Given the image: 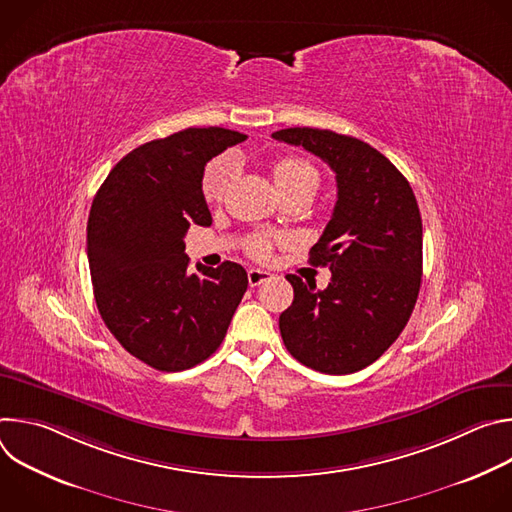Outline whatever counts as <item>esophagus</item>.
Segmentation results:
<instances>
[{
	"mask_svg": "<svg viewBox=\"0 0 512 512\" xmlns=\"http://www.w3.org/2000/svg\"><path fill=\"white\" fill-rule=\"evenodd\" d=\"M247 277H249V285H251V287H257V285L269 281L273 275H271L269 271H263V269H249V271H247Z\"/></svg>",
	"mask_w": 512,
	"mask_h": 512,
	"instance_id": "esophagus-1",
	"label": "esophagus"
}]
</instances>
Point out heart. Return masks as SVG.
<instances>
[{
	"mask_svg": "<svg viewBox=\"0 0 512 512\" xmlns=\"http://www.w3.org/2000/svg\"><path fill=\"white\" fill-rule=\"evenodd\" d=\"M235 176V164L231 158L223 156L210 162L202 176V194L204 200L210 204L221 202L233 182ZM273 180L277 188L285 194L291 192H316L320 184V174L316 166L300 156H287L273 164ZM273 249V239L269 237H255L249 243V251L257 259H267Z\"/></svg>",
	"mask_w": 512,
	"mask_h": 512,
	"instance_id": "1",
	"label": "heart"
}]
</instances>
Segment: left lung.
Returning <instances> with one entry per match:
<instances>
[{
	"label": "left lung",
	"mask_w": 512,
	"mask_h": 512,
	"mask_svg": "<svg viewBox=\"0 0 512 512\" xmlns=\"http://www.w3.org/2000/svg\"><path fill=\"white\" fill-rule=\"evenodd\" d=\"M324 160L336 174L338 200L312 265H328L326 289L294 285L279 316L289 354L326 375H348L375 362L403 332L415 308L423 229L407 178L369 143L330 129L289 127L271 135Z\"/></svg>",
	"instance_id": "left-lung-1"
}]
</instances>
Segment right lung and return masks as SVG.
I'll list each match as a JSON object with an SVG mask.
<instances>
[{"mask_svg":"<svg viewBox=\"0 0 512 512\" xmlns=\"http://www.w3.org/2000/svg\"><path fill=\"white\" fill-rule=\"evenodd\" d=\"M247 135L188 127L129 152L95 194L87 255L99 314L119 344L156 371L176 373L221 346L247 291L233 261L190 271L184 237L210 227L202 194L208 160Z\"/></svg>","mask_w":512,"mask_h":512,"instance_id":"right-lung-1","label":"right lung"}]
</instances>
